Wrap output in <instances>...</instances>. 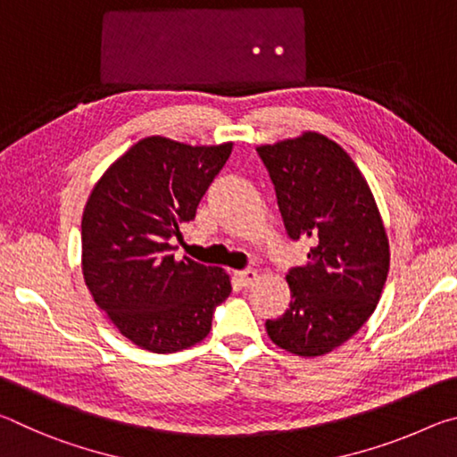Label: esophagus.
<instances>
[{
    "mask_svg": "<svg viewBox=\"0 0 457 457\" xmlns=\"http://www.w3.org/2000/svg\"><path fill=\"white\" fill-rule=\"evenodd\" d=\"M236 278H237V282L244 286V288H247V286H252L258 280V272L256 270H242V272L236 274Z\"/></svg>",
    "mask_w": 457,
    "mask_h": 457,
    "instance_id": "1",
    "label": "esophagus"
}]
</instances>
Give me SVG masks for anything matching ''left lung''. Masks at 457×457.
<instances>
[{
  "label": "left lung",
  "mask_w": 457,
  "mask_h": 457,
  "mask_svg": "<svg viewBox=\"0 0 457 457\" xmlns=\"http://www.w3.org/2000/svg\"><path fill=\"white\" fill-rule=\"evenodd\" d=\"M256 151L288 236L312 242L306 264L286 274L290 308L266 320L268 337L296 357H320L375 312L389 272V237L367 179L332 138L306 130Z\"/></svg>",
  "instance_id": "left-lung-1"
}]
</instances>
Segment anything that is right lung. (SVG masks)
Instances as JSON below:
<instances>
[{
    "label": "right lung",
    "mask_w": 457,
    "mask_h": 457,
    "mask_svg": "<svg viewBox=\"0 0 457 457\" xmlns=\"http://www.w3.org/2000/svg\"><path fill=\"white\" fill-rule=\"evenodd\" d=\"M231 146L141 138L106 169L84 205V282L120 335L145 351L201 343L215 306L229 296L226 270L175 260L171 239L195 218Z\"/></svg>",
    "instance_id": "add662e5"
}]
</instances>
